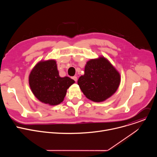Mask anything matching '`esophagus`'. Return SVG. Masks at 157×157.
Segmentation results:
<instances>
[{
	"mask_svg": "<svg viewBox=\"0 0 157 157\" xmlns=\"http://www.w3.org/2000/svg\"><path fill=\"white\" fill-rule=\"evenodd\" d=\"M72 79H73V80H75L76 82L77 81V77H76V76H73V77H72Z\"/></svg>",
	"mask_w": 157,
	"mask_h": 157,
	"instance_id": "34e87169",
	"label": "esophagus"
}]
</instances>
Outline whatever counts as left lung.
<instances>
[{"label":"left lung","instance_id":"1","mask_svg":"<svg viewBox=\"0 0 157 157\" xmlns=\"http://www.w3.org/2000/svg\"><path fill=\"white\" fill-rule=\"evenodd\" d=\"M121 75L104 56L87 61L84 74L79 77L78 84L89 100L103 102L113 96L121 83Z\"/></svg>","mask_w":157,"mask_h":157}]
</instances>
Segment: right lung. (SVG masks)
<instances>
[{"mask_svg": "<svg viewBox=\"0 0 157 157\" xmlns=\"http://www.w3.org/2000/svg\"><path fill=\"white\" fill-rule=\"evenodd\" d=\"M29 86L33 95L42 103L56 105L62 102L68 89L75 81L60 77L55 59L41 60L32 70Z\"/></svg>", "mask_w": 157, "mask_h": 157, "instance_id": "1", "label": "right lung"}]
</instances>
